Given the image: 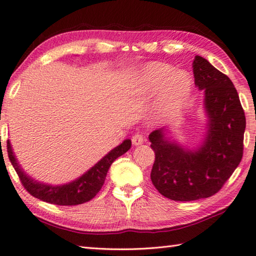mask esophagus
<instances>
[{"mask_svg": "<svg viewBox=\"0 0 256 256\" xmlns=\"http://www.w3.org/2000/svg\"><path fill=\"white\" fill-rule=\"evenodd\" d=\"M143 142H144V138L142 134L136 133L132 136V143L134 146H141V144H143Z\"/></svg>", "mask_w": 256, "mask_h": 256, "instance_id": "esophagus-1", "label": "esophagus"}]
</instances>
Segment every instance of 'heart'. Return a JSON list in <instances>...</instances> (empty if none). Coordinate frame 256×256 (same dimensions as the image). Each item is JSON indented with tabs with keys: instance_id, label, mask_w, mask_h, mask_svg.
<instances>
[{
	"instance_id": "1",
	"label": "heart",
	"mask_w": 256,
	"mask_h": 256,
	"mask_svg": "<svg viewBox=\"0 0 256 256\" xmlns=\"http://www.w3.org/2000/svg\"><path fill=\"white\" fill-rule=\"evenodd\" d=\"M142 80L150 90L160 88L156 110L169 114L186 104L192 90V80L187 72H176L169 64L152 62L144 68Z\"/></svg>"
}]
</instances>
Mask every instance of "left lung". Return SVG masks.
I'll use <instances>...</instances> for the list:
<instances>
[{
	"label": "left lung",
	"instance_id": "1",
	"mask_svg": "<svg viewBox=\"0 0 256 256\" xmlns=\"http://www.w3.org/2000/svg\"><path fill=\"white\" fill-rule=\"evenodd\" d=\"M194 85L204 92L207 130L190 150L168 136V126L148 136L156 160L151 181L162 196L176 202L208 198L220 190L243 156L246 120L238 90L225 74L200 56L192 62Z\"/></svg>",
	"mask_w": 256,
	"mask_h": 256
}]
</instances>
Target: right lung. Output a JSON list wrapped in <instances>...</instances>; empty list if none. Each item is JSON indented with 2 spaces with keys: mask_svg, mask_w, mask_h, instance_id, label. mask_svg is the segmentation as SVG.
I'll return each mask as SVG.
<instances>
[{
  "mask_svg": "<svg viewBox=\"0 0 256 256\" xmlns=\"http://www.w3.org/2000/svg\"><path fill=\"white\" fill-rule=\"evenodd\" d=\"M131 144L132 142L128 138L124 140L120 146L114 148L104 158H102L94 166H92L80 178L75 179L72 182L58 186L40 182V181H36V179L31 178L30 176H28L21 168V166L18 164L14 153H13L10 140H8V154L23 187L30 194L40 199V200L54 204V205L74 206L90 202L98 194L100 188L103 187L110 164L118 156L128 152L131 148Z\"/></svg>",
  "mask_w": 256,
  "mask_h": 256,
  "instance_id": "right-lung-1",
  "label": "right lung"
}]
</instances>
